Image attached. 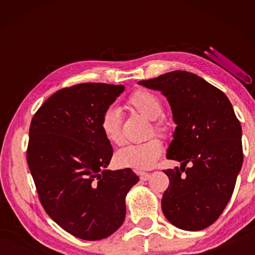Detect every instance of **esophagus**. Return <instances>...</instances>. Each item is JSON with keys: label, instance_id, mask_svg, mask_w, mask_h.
Returning <instances> with one entry per match:
<instances>
[{"label": "esophagus", "instance_id": "1", "mask_svg": "<svg viewBox=\"0 0 255 255\" xmlns=\"http://www.w3.org/2000/svg\"><path fill=\"white\" fill-rule=\"evenodd\" d=\"M149 178H150V173H147V172L140 173V180L141 181H147Z\"/></svg>", "mask_w": 255, "mask_h": 255}]
</instances>
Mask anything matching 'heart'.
<instances>
[{
	"instance_id": "b5f03b06",
	"label": "heart",
	"mask_w": 255,
	"mask_h": 255,
	"mask_svg": "<svg viewBox=\"0 0 255 255\" xmlns=\"http://www.w3.org/2000/svg\"><path fill=\"white\" fill-rule=\"evenodd\" d=\"M128 105L135 109L138 114L149 120L157 119L162 115L163 107L159 99L152 92L146 90H138L129 98ZM100 128L109 143L122 145L124 136L122 131V117L116 108H109L103 112ZM153 129L159 133H165L166 127L162 123H154ZM163 145L156 137L138 144H130L118 150L116 154V163L120 167H128L135 171H145L154 166V164L162 153Z\"/></svg>"
}]
</instances>
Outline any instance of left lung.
Wrapping results in <instances>:
<instances>
[{
  "label": "left lung",
  "mask_w": 255,
  "mask_h": 255,
  "mask_svg": "<svg viewBox=\"0 0 255 255\" xmlns=\"http://www.w3.org/2000/svg\"><path fill=\"white\" fill-rule=\"evenodd\" d=\"M138 84L166 97L176 125L166 157L181 166L164 171L170 184L163 214L181 230H205L225 209L243 164L242 128L232 103L221 90L185 71Z\"/></svg>",
  "instance_id": "left-lung-1"
}]
</instances>
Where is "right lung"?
Instances as JSON below:
<instances>
[{"label":"right lung","mask_w":255,"mask_h":255,"mask_svg":"<svg viewBox=\"0 0 255 255\" xmlns=\"http://www.w3.org/2000/svg\"><path fill=\"white\" fill-rule=\"evenodd\" d=\"M124 85L82 83L47 99L33 116L27 161L46 213L70 234L102 240L123 225L126 196L139 178L107 167L114 154L101 117Z\"/></svg>","instance_id":"right-lung-1"}]
</instances>
